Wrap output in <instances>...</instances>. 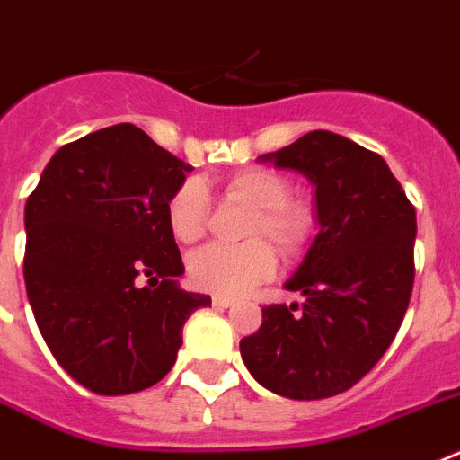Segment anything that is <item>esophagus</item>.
Here are the masks:
<instances>
[{
    "mask_svg": "<svg viewBox=\"0 0 460 460\" xmlns=\"http://www.w3.org/2000/svg\"><path fill=\"white\" fill-rule=\"evenodd\" d=\"M213 305L215 307H231V305H234V301H231V298H226V296H213Z\"/></svg>",
    "mask_w": 460,
    "mask_h": 460,
    "instance_id": "obj_1",
    "label": "esophagus"
}]
</instances>
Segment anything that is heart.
Returning a JSON list of instances; mask_svg holds the SVG:
<instances>
[{
    "label": "heart",
    "instance_id": "1",
    "mask_svg": "<svg viewBox=\"0 0 460 460\" xmlns=\"http://www.w3.org/2000/svg\"><path fill=\"white\" fill-rule=\"evenodd\" d=\"M225 197L254 208L245 226V245H206L190 257V278L203 291L217 296H243L275 273V254L269 238L285 259L301 257L317 229L314 210L291 199V181L266 166H250L231 173L222 185ZM210 194L199 178H187L171 191L166 222L181 243H194L206 234Z\"/></svg>",
    "mask_w": 460,
    "mask_h": 460
}]
</instances>
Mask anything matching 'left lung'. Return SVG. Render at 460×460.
<instances>
[{
	"mask_svg": "<svg viewBox=\"0 0 460 460\" xmlns=\"http://www.w3.org/2000/svg\"><path fill=\"white\" fill-rule=\"evenodd\" d=\"M259 159L313 182L319 231L285 282L305 301L263 307L241 357L278 396H335L370 373L401 329L414 285L417 213L385 159L333 131H310Z\"/></svg>",
	"mask_w": 460,
	"mask_h": 460,
	"instance_id": "left-lung-1",
	"label": "left lung"
}]
</instances>
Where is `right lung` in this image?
Here are the masks:
<instances>
[{"instance_id":"obj_1","label":"right lung","mask_w":460,"mask_h":460,"mask_svg":"<svg viewBox=\"0 0 460 460\" xmlns=\"http://www.w3.org/2000/svg\"><path fill=\"white\" fill-rule=\"evenodd\" d=\"M190 164L136 125L66 143L25 206V287L48 349L99 396L157 385L173 368L182 326L210 296L185 273L166 222Z\"/></svg>"}]
</instances>
